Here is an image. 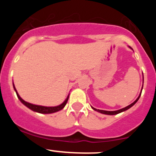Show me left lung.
Instances as JSON below:
<instances>
[{"mask_svg": "<svg viewBox=\"0 0 156 156\" xmlns=\"http://www.w3.org/2000/svg\"><path fill=\"white\" fill-rule=\"evenodd\" d=\"M128 48H130V49H131V50H133V48H132L131 47H130V46H128ZM143 83H144V76H143ZM142 89H143V86H142V88H141V90L140 94H139V97H138V98H137V99L136 100V101H134L133 103H132L131 104H130L129 105H128V106L125 107V108H121V109H119V110H117V111H104V110H100V109L94 108V107H92V106H91V107H92V108L93 109V110L96 111V112H98L101 113V114H107V115H115V114H119V113L123 112H125V111L128 110V109H129L130 108H131V107L133 106V105H135V104H136V102H137L138 101H139V98H140L141 94V91H142Z\"/></svg>", "mask_w": 156, "mask_h": 156, "instance_id": "left-lung-1", "label": "left lung"}]
</instances>
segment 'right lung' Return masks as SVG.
<instances>
[{"instance_id": "obj_1", "label": "right lung", "mask_w": 156, "mask_h": 156, "mask_svg": "<svg viewBox=\"0 0 156 156\" xmlns=\"http://www.w3.org/2000/svg\"><path fill=\"white\" fill-rule=\"evenodd\" d=\"M13 87H14V89H15L16 94H17V98H18V99L20 101V102L23 105H26L27 108L31 109V110L33 111V112L40 113V114H53V113L59 112V111L62 110V109H63L64 108V106L66 105V104H67V101L68 99H69V94H68L67 98L65 99V101H64L62 104L57 105V106H43V105L32 104V103H28V102L25 101L24 100H23L22 98H20V96L19 95L18 92H17V89L15 88L14 83H13Z\"/></svg>"}]
</instances>
